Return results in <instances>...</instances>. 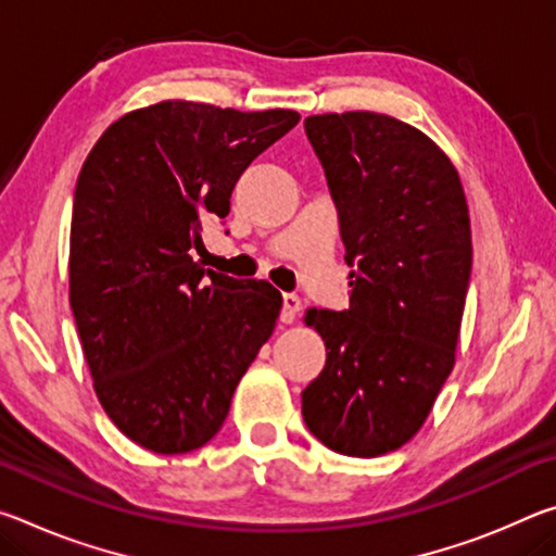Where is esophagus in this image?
Segmentation results:
<instances>
[{
    "mask_svg": "<svg viewBox=\"0 0 556 556\" xmlns=\"http://www.w3.org/2000/svg\"><path fill=\"white\" fill-rule=\"evenodd\" d=\"M281 301H285V306H281V324H294L301 308V299L296 294H285Z\"/></svg>",
    "mask_w": 556,
    "mask_h": 556,
    "instance_id": "34e87169",
    "label": "esophagus"
}]
</instances>
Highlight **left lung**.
Instances as JSON below:
<instances>
[{"label": "left lung", "mask_w": 556, "mask_h": 556, "mask_svg": "<svg viewBox=\"0 0 556 556\" xmlns=\"http://www.w3.org/2000/svg\"><path fill=\"white\" fill-rule=\"evenodd\" d=\"M341 223L351 304L306 308L326 365L301 392L312 434L372 458L417 434L454 370L470 279L456 166L425 131L380 112L304 119Z\"/></svg>", "instance_id": "1"}]
</instances>
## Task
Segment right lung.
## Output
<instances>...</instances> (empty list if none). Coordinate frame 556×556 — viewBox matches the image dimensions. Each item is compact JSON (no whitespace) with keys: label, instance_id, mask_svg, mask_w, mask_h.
Returning <instances> with one entry per match:
<instances>
[{"label":"right lung","instance_id":"1","mask_svg":"<svg viewBox=\"0 0 556 556\" xmlns=\"http://www.w3.org/2000/svg\"><path fill=\"white\" fill-rule=\"evenodd\" d=\"M296 122L294 110L164 100L112 122L80 168L71 308L102 409L147 451L208 444L275 331L269 281L203 269L191 250L230 213L244 168Z\"/></svg>","mask_w":556,"mask_h":556}]
</instances>
